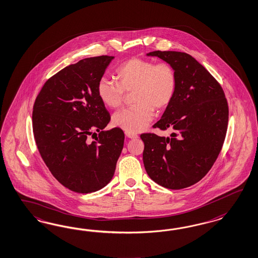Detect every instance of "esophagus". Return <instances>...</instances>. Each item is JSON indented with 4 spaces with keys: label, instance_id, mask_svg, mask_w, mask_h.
<instances>
[{
    "label": "esophagus",
    "instance_id": "obj_1",
    "mask_svg": "<svg viewBox=\"0 0 258 258\" xmlns=\"http://www.w3.org/2000/svg\"><path fill=\"white\" fill-rule=\"evenodd\" d=\"M126 137L129 138V139H138L139 136L137 134H134L131 132H125Z\"/></svg>",
    "mask_w": 258,
    "mask_h": 258
}]
</instances>
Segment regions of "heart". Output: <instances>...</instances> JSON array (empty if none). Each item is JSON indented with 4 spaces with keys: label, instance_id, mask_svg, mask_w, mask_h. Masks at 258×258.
Wrapping results in <instances>:
<instances>
[{
    "label": "heart",
    "instance_id": "b5f03b06",
    "mask_svg": "<svg viewBox=\"0 0 258 258\" xmlns=\"http://www.w3.org/2000/svg\"><path fill=\"white\" fill-rule=\"evenodd\" d=\"M116 75L118 82L101 78L97 92L105 105L116 109L122 105L126 92L133 91L135 104L113 116V123L127 132L144 130L154 118L155 108H166L176 91V74L167 62L132 57L118 67Z\"/></svg>",
    "mask_w": 258,
    "mask_h": 258
}]
</instances>
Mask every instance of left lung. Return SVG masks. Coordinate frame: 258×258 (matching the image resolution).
I'll return each mask as SVG.
<instances>
[{
    "label": "left lung",
    "instance_id": "obj_1",
    "mask_svg": "<svg viewBox=\"0 0 258 258\" xmlns=\"http://www.w3.org/2000/svg\"><path fill=\"white\" fill-rule=\"evenodd\" d=\"M175 71L176 91L154 128L172 133L169 138L141 134L148 175L169 189H182L206 176L221 153L228 125L224 91L205 67L190 54L155 51Z\"/></svg>",
    "mask_w": 258,
    "mask_h": 258
}]
</instances>
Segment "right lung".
<instances>
[{
  "label": "right lung",
  "mask_w": 258,
  "mask_h": 258,
  "mask_svg": "<svg viewBox=\"0 0 258 258\" xmlns=\"http://www.w3.org/2000/svg\"><path fill=\"white\" fill-rule=\"evenodd\" d=\"M113 58L89 57L64 68L45 82L34 103L38 152L53 177L74 192L97 191L108 184L123 148L120 128L103 131L110 115L97 92Z\"/></svg>",
  "instance_id": "1"
}]
</instances>
